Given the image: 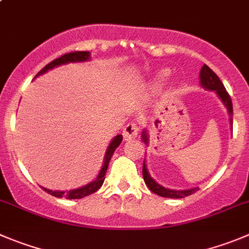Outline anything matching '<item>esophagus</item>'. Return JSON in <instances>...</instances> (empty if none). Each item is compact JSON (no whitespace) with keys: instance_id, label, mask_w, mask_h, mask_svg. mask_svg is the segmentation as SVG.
<instances>
[{"instance_id":"esophagus-1","label":"esophagus","mask_w":249,"mask_h":249,"mask_svg":"<svg viewBox=\"0 0 249 249\" xmlns=\"http://www.w3.org/2000/svg\"><path fill=\"white\" fill-rule=\"evenodd\" d=\"M139 132V123L137 121H131L129 123H127L126 127L123 128V138L124 141H129V139H133L138 136Z\"/></svg>"}]
</instances>
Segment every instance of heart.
Wrapping results in <instances>:
<instances>
[{"label": "heart", "instance_id": "obj_1", "mask_svg": "<svg viewBox=\"0 0 249 249\" xmlns=\"http://www.w3.org/2000/svg\"><path fill=\"white\" fill-rule=\"evenodd\" d=\"M165 75H166V73H162V74H161V78H164Z\"/></svg>", "mask_w": 249, "mask_h": 249}]
</instances>
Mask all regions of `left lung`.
Returning a JSON list of instances; mask_svg holds the SVG:
<instances>
[{
	"label": "left lung",
	"mask_w": 249,
	"mask_h": 249,
	"mask_svg": "<svg viewBox=\"0 0 249 249\" xmlns=\"http://www.w3.org/2000/svg\"><path fill=\"white\" fill-rule=\"evenodd\" d=\"M200 84L205 88V89H209V90H215L219 95V98L221 99V101L224 103V105L226 106L227 111H229L230 116V124L232 127V101H231V98H230L229 93L225 89L224 84L220 80V78L208 67L207 65H204L200 70ZM143 141L148 144V138H146L145 131L143 132ZM143 178L145 184L148 186V188L150 189L153 193L158 194L160 197L165 198H184L187 196H191L194 192H197L198 188L193 189H186V191H174V189H166L165 187L160 186V184L156 183L153 178L149 175L148 170H146L145 162H143Z\"/></svg>",
	"instance_id": "obj_1"
}]
</instances>
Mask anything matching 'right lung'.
I'll return each mask as SVG.
<instances>
[{"mask_svg":"<svg viewBox=\"0 0 249 249\" xmlns=\"http://www.w3.org/2000/svg\"><path fill=\"white\" fill-rule=\"evenodd\" d=\"M89 56H90V53H89L88 51H73V52H70V53H65V55H62L61 57L56 58V60H53L52 62H50L49 65L45 66V67L37 73V75L41 74V73H45L46 71L51 70V68L56 67V66L65 65V63H68V62H80V61H87L88 58H89ZM121 142H122V136H121V134L116 137V138L111 142L107 150H106L105 161H104L103 169H101L100 174H99V176L96 177L95 181L90 182V183L87 184V186L84 187H80V188L72 189V191H67V192L51 191V189H46V188H44V191L47 192L49 194H51V196H53V197H57V198L65 197L67 198V199H79V198L87 197V196H89V194L95 193V192L103 186L104 179H105V174L106 171H107L108 162H110L111 158H112L113 151H115V149L120 145Z\"/></svg>","mask_w":249,"mask_h":249,"instance_id":"add662e5","label":"right lung"}]
</instances>
